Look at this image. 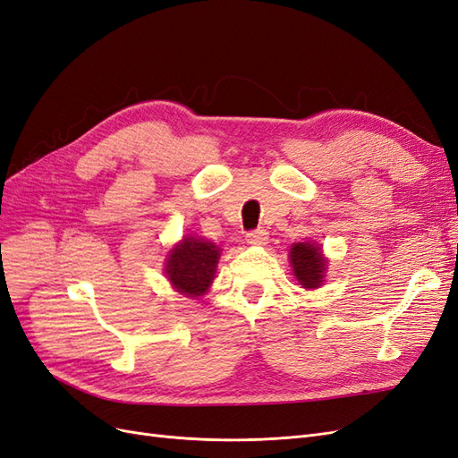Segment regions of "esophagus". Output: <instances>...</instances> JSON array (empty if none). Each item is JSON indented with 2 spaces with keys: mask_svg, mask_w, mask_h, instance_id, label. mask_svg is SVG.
I'll return each mask as SVG.
<instances>
[{
  "mask_svg": "<svg viewBox=\"0 0 458 458\" xmlns=\"http://www.w3.org/2000/svg\"><path fill=\"white\" fill-rule=\"evenodd\" d=\"M267 231L266 229H254V231H250L246 234V241H248V244H252V246H263L267 242Z\"/></svg>",
  "mask_w": 458,
  "mask_h": 458,
  "instance_id": "esophagus-1",
  "label": "esophagus"
}]
</instances>
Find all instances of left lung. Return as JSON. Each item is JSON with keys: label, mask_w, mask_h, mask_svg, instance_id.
<instances>
[{"label": "left lung", "mask_w": 458, "mask_h": 458, "mask_svg": "<svg viewBox=\"0 0 458 458\" xmlns=\"http://www.w3.org/2000/svg\"><path fill=\"white\" fill-rule=\"evenodd\" d=\"M293 273L301 288H318L325 281L327 259L321 246L315 242H294L288 254Z\"/></svg>", "instance_id": "left-lung-1"}]
</instances>
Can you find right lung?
<instances>
[{
  "label": "right lung",
  "instance_id": "1",
  "mask_svg": "<svg viewBox=\"0 0 458 458\" xmlns=\"http://www.w3.org/2000/svg\"><path fill=\"white\" fill-rule=\"evenodd\" d=\"M219 256L221 248L217 244L189 234L170 250L165 259V276L177 293L199 298L214 283Z\"/></svg>",
  "mask_w": 458,
  "mask_h": 458
}]
</instances>
